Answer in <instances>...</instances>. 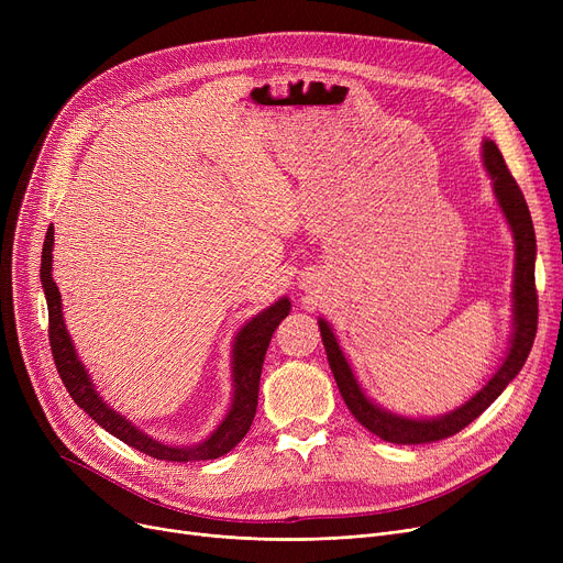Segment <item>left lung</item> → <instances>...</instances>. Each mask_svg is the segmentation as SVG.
I'll return each mask as SVG.
<instances>
[{
	"label": "left lung",
	"mask_w": 563,
	"mask_h": 563,
	"mask_svg": "<svg viewBox=\"0 0 563 563\" xmlns=\"http://www.w3.org/2000/svg\"><path fill=\"white\" fill-rule=\"evenodd\" d=\"M482 147H484L482 159H484L486 173L490 175L495 200L514 232V244H516L514 291H511L514 294L511 340H509L505 361H501L497 372L488 378L486 386L459 408L445 412V416H438V418L397 416V412L386 410L365 395L363 386L358 383L356 374H353L344 351L331 329V323L319 317L323 349H327L329 365L344 404L353 412V418H356L367 431L376 433L380 440L395 442V445H422V442H435L442 438H450L461 429H465L470 422H475L518 376V372L522 369L529 356L531 344H534V338H537L539 299H537V285H534V262H537L534 223H531L525 196L518 183L514 180V175L509 173L505 157H501V153L497 151V145L490 139H486Z\"/></svg>",
	"instance_id": "8db88e82"
}]
</instances>
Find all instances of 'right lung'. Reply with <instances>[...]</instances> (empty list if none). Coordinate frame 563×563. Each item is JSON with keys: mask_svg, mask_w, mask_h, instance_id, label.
Segmentation results:
<instances>
[{"mask_svg": "<svg viewBox=\"0 0 563 563\" xmlns=\"http://www.w3.org/2000/svg\"><path fill=\"white\" fill-rule=\"evenodd\" d=\"M52 249H54V228L49 225L45 234L43 255H41V283H43V291L47 299V314H49V346H52V356H54L58 376H62L64 386L75 399V404L84 408L102 429H107L118 440H123L125 445L159 461L189 463V461H210L228 454L236 442L249 433L253 424L264 353L272 342L274 331L278 329V323L289 314V308H291L289 299L280 297L276 303L251 317L240 329V333L234 335L232 361H230L232 401L219 427L202 442H196V445H166V442L155 440L153 435H147L145 431L134 427L125 416L113 410L96 390L93 378L79 361L75 344L66 329L64 310H62L64 308L62 291H58L52 278Z\"/></svg>", "mask_w": 563, "mask_h": 563, "instance_id": "right-lung-1", "label": "right lung"}]
</instances>
